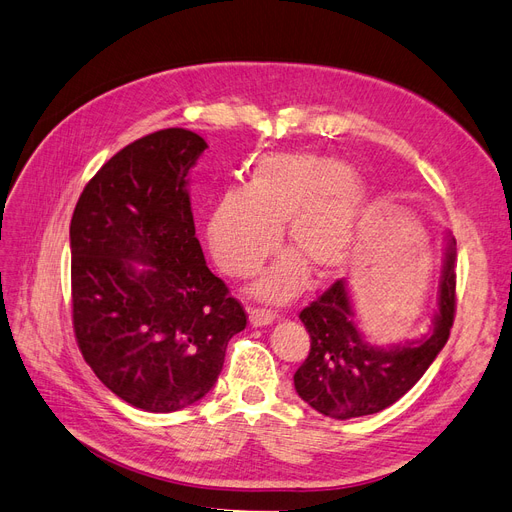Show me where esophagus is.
<instances>
[{
  "label": "esophagus",
  "mask_w": 512,
  "mask_h": 512,
  "mask_svg": "<svg viewBox=\"0 0 512 512\" xmlns=\"http://www.w3.org/2000/svg\"><path fill=\"white\" fill-rule=\"evenodd\" d=\"M249 321L253 327H266L274 321V315L270 310H263V308H251L249 312Z\"/></svg>",
  "instance_id": "34e87169"
}]
</instances>
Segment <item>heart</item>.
Segmentation results:
<instances>
[{
    "instance_id": "obj_1",
    "label": "heart",
    "mask_w": 512,
    "mask_h": 512,
    "mask_svg": "<svg viewBox=\"0 0 512 512\" xmlns=\"http://www.w3.org/2000/svg\"><path fill=\"white\" fill-rule=\"evenodd\" d=\"M372 206L370 187L332 157L272 153L246 172L244 189L217 197L206 219L208 249L232 276L255 274L276 251L280 229L295 255L280 259L253 285L266 302H287L306 280V268L332 276L357 249Z\"/></svg>"
}]
</instances>
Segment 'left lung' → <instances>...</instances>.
Listing matches in <instances>:
<instances>
[{"mask_svg":"<svg viewBox=\"0 0 512 512\" xmlns=\"http://www.w3.org/2000/svg\"><path fill=\"white\" fill-rule=\"evenodd\" d=\"M455 238L447 234L438 308L430 332L415 340L378 346L359 329L346 278L300 312L310 353L293 374L300 398L332 419L381 412L417 385L447 344L455 317Z\"/></svg>","mask_w":512,"mask_h":512,"instance_id":"obj_1","label":"left lung"}]
</instances>
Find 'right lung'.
Instances as JSON below:
<instances>
[{"label":"right lung","instance_id":"right-lung-1","mask_svg":"<svg viewBox=\"0 0 512 512\" xmlns=\"http://www.w3.org/2000/svg\"><path fill=\"white\" fill-rule=\"evenodd\" d=\"M189 129L127 144L80 193L70 223L74 332L95 376L146 412L202 400L246 315L195 238Z\"/></svg>","mask_w":512,"mask_h":512}]
</instances>
